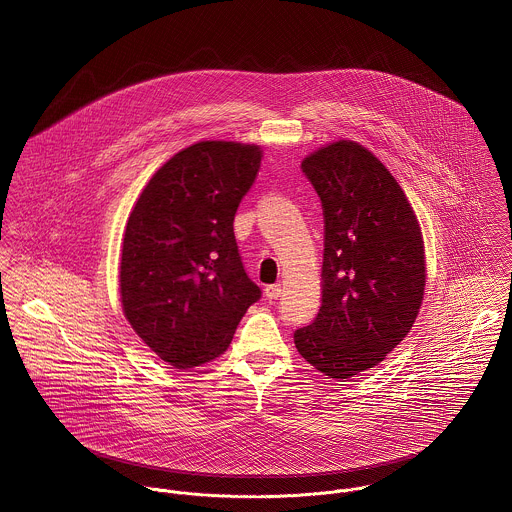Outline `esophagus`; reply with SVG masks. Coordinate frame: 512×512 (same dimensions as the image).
I'll use <instances>...</instances> for the list:
<instances>
[{"instance_id":"34e87169","label":"esophagus","mask_w":512,"mask_h":512,"mask_svg":"<svg viewBox=\"0 0 512 512\" xmlns=\"http://www.w3.org/2000/svg\"><path fill=\"white\" fill-rule=\"evenodd\" d=\"M265 294H267L269 300H278L280 294H282V286H280V284H269V286L265 288Z\"/></svg>"}]
</instances>
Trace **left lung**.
Returning <instances> with one entry per match:
<instances>
[{"label": "left lung", "instance_id": "obj_1", "mask_svg": "<svg viewBox=\"0 0 512 512\" xmlns=\"http://www.w3.org/2000/svg\"><path fill=\"white\" fill-rule=\"evenodd\" d=\"M323 206V296L294 343L319 372L351 378L403 341L425 292V249L415 212L394 175L356 142L302 161Z\"/></svg>", "mask_w": 512, "mask_h": 512}]
</instances>
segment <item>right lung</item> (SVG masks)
Wrapping results in <instances>:
<instances>
[{
	"label": "right lung",
	"instance_id": "1",
	"mask_svg": "<svg viewBox=\"0 0 512 512\" xmlns=\"http://www.w3.org/2000/svg\"><path fill=\"white\" fill-rule=\"evenodd\" d=\"M261 150L198 142L169 159L130 212L120 259L122 310L138 337L175 368L224 353L261 288L247 276L234 216Z\"/></svg>",
	"mask_w": 512,
	"mask_h": 512
}]
</instances>
